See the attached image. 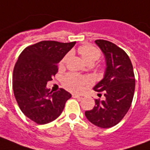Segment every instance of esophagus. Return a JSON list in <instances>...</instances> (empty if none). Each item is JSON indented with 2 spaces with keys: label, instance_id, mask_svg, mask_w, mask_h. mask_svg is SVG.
<instances>
[{
  "label": "esophagus",
  "instance_id": "1",
  "mask_svg": "<svg viewBox=\"0 0 150 150\" xmlns=\"http://www.w3.org/2000/svg\"><path fill=\"white\" fill-rule=\"evenodd\" d=\"M72 97L76 98H82V96L77 95V94H72Z\"/></svg>",
  "mask_w": 150,
  "mask_h": 150
}]
</instances>
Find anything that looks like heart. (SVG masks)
I'll list each match as a JSON object with an SVG mask.
<instances>
[{
    "mask_svg": "<svg viewBox=\"0 0 150 150\" xmlns=\"http://www.w3.org/2000/svg\"><path fill=\"white\" fill-rule=\"evenodd\" d=\"M78 52L81 57L86 64L92 65L100 58L101 52L96 47L90 44H84L78 48ZM70 54H67L61 60V64L66 63L68 59ZM91 83V79L86 76H80L75 74H67L63 79V85L65 88L74 92H80L85 88V86Z\"/></svg>",
    "mask_w": 150,
    "mask_h": 150,
    "instance_id": "1",
    "label": "heart"
}]
</instances>
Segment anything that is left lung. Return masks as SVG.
Masks as SVG:
<instances>
[{
    "mask_svg": "<svg viewBox=\"0 0 150 150\" xmlns=\"http://www.w3.org/2000/svg\"><path fill=\"white\" fill-rule=\"evenodd\" d=\"M95 43L105 55L106 69L104 78L94 87L98 97L95 106L85 112L86 118L101 128H110L120 122L131 106L135 89V77L130 59L116 44L105 40Z\"/></svg>",
    "mask_w": 150,
    "mask_h": 150,
    "instance_id": "1",
    "label": "left lung"
}]
</instances>
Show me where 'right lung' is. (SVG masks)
I'll list each match as a JSON object with an SVG mask.
<instances>
[{"mask_svg": "<svg viewBox=\"0 0 150 150\" xmlns=\"http://www.w3.org/2000/svg\"><path fill=\"white\" fill-rule=\"evenodd\" d=\"M75 42L40 41L25 47L19 55L13 75V88L21 111L40 125L51 122L61 115L71 95L60 88L50 91L46 85L58 72L59 62Z\"/></svg>", "mask_w": 150, "mask_h": 150, "instance_id": "right-lung-1", "label": "right lung"}]
</instances>
